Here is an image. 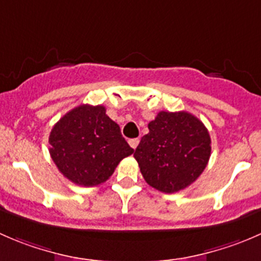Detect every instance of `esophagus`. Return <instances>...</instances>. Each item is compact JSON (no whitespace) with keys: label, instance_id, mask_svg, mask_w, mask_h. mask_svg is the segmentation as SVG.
Here are the masks:
<instances>
[{"label":"esophagus","instance_id":"34e87169","mask_svg":"<svg viewBox=\"0 0 261 261\" xmlns=\"http://www.w3.org/2000/svg\"><path fill=\"white\" fill-rule=\"evenodd\" d=\"M139 143H140L139 139H130V140H128V144H130V146L133 147V149H136L139 145Z\"/></svg>","mask_w":261,"mask_h":261}]
</instances>
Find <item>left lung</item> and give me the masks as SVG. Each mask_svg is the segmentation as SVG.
I'll return each instance as SVG.
<instances>
[{
  "label": "left lung",
  "instance_id": "1",
  "mask_svg": "<svg viewBox=\"0 0 261 261\" xmlns=\"http://www.w3.org/2000/svg\"><path fill=\"white\" fill-rule=\"evenodd\" d=\"M147 127L134 154L146 183L164 193L191 186L211 156L206 126L189 112L160 111Z\"/></svg>",
  "mask_w": 261,
  "mask_h": 261
}]
</instances>
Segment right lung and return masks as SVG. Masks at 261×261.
<instances>
[{
    "label": "right lung",
    "instance_id": "right-lung-1",
    "mask_svg": "<svg viewBox=\"0 0 261 261\" xmlns=\"http://www.w3.org/2000/svg\"><path fill=\"white\" fill-rule=\"evenodd\" d=\"M50 156L67 179L83 187L103 183L134 152L120 126L101 105H81L58 121L49 136Z\"/></svg>",
    "mask_w": 261,
    "mask_h": 261
}]
</instances>
